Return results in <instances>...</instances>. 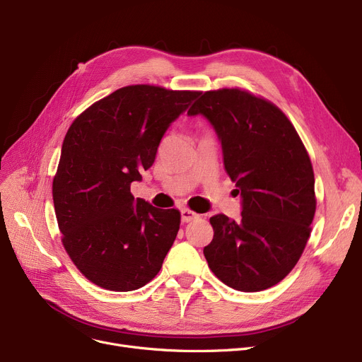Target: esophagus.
<instances>
[{
    "label": "esophagus",
    "mask_w": 362,
    "mask_h": 362,
    "mask_svg": "<svg viewBox=\"0 0 362 362\" xmlns=\"http://www.w3.org/2000/svg\"><path fill=\"white\" fill-rule=\"evenodd\" d=\"M180 216H182V221L183 223H189V221L198 218V214L195 211H192V210H189V208H183V210L180 211Z\"/></svg>",
    "instance_id": "esophagus-1"
}]
</instances>
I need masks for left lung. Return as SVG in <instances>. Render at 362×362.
<instances>
[{
	"label": "left lung",
	"mask_w": 362,
	"mask_h": 362,
	"mask_svg": "<svg viewBox=\"0 0 362 362\" xmlns=\"http://www.w3.org/2000/svg\"><path fill=\"white\" fill-rule=\"evenodd\" d=\"M187 114L214 127L242 197L239 220L210 218L208 267L236 291L269 289L292 272L311 233L317 201L308 152L283 111L248 90L204 92Z\"/></svg>",
	"instance_id": "1"
}]
</instances>
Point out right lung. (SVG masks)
I'll list each match as a JSON object with an SVG mask.
<instances>
[{"instance_id": "1", "label": "right lung", "mask_w": 362, "mask_h": 362, "mask_svg": "<svg viewBox=\"0 0 362 362\" xmlns=\"http://www.w3.org/2000/svg\"><path fill=\"white\" fill-rule=\"evenodd\" d=\"M198 95L124 86L69 127L52 180L54 208L66 252L97 286L130 292L158 274L177 236L180 213L135 198L130 183L142 180L165 130Z\"/></svg>"}]
</instances>
